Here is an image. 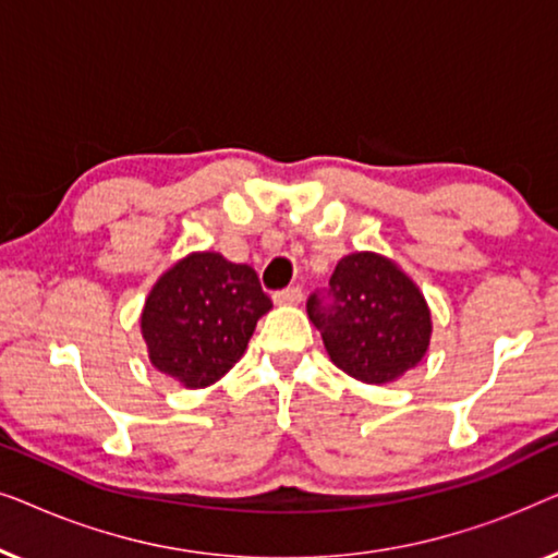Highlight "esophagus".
Returning a JSON list of instances; mask_svg holds the SVG:
<instances>
[{
    "label": "esophagus",
    "instance_id": "1",
    "mask_svg": "<svg viewBox=\"0 0 558 558\" xmlns=\"http://www.w3.org/2000/svg\"><path fill=\"white\" fill-rule=\"evenodd\" d=\"M274 302L277 304H300L302 302V289L300 287H287L281 292H274Z\"/></svg>",
    "mask_w": 558,
    "mask_h": 558
}]
</instances>
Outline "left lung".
Here are the masks:
<instances>
[{
    "mask_svg": "<svg viewBox=\"0 0 558 558\" xmlns=\"http://www.w3.org/2000/svg\"><path fill=\"white\" fill-rule=\"evenodd\" d=\"M332 363L365 384H388L422 361L432 317L422 292L399 266L376 254H350L330 287L307 300Z\"/></svg>",
    "mask_w": 558,
    "mask_h": 558,
    "instance_id": "obj_1",
    "label": "left lung"
}]
</instances>
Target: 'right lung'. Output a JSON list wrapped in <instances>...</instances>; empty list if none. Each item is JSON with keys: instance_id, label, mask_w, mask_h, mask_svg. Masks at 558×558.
Listing matches in <instances>:
<instances>
[{"instance_id": "1", "label": "right lung", "mask_w": 558, "mask_h": 558, "mask_svg": "<svg viewBox=\"0 0 558 558\" xmlns=\"http://www.w3.org/2000/svg\"><path fill=\"white\" fill-rule=\"evenodd\" d=\"M269 294L246 264L193 254L157 281L142 312L151 365L187 388L218 380L246 350Z\"/></svg>"}]
</instances>
